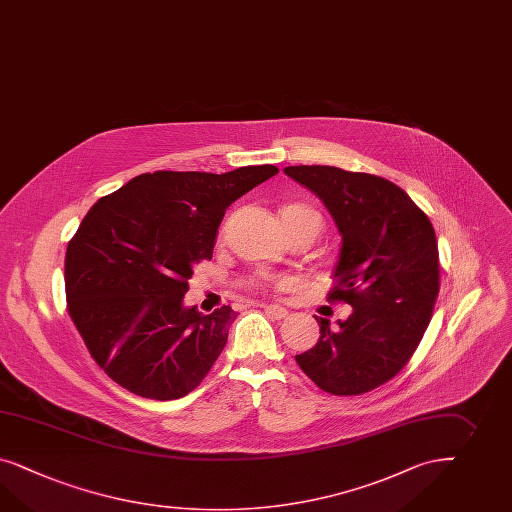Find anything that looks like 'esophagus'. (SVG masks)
Returning <instances> with one entry per match:
<instances>
[{
  "label": "esophagus",
  "mask_w": 512,
  "mask_h": 512,
  "mask_svg": "<svg viewBox=\"0 0 512 512\" xmlns=\"http://www.w3.org/2000/svg\"><path fill=\"white\" fill-rule=\"evenodd\" d=\"M264 313L268 317L276 318V320H281V318L289 315V311L285 307H281V305H264Z\"/></svg>",
  "instance_id": "obj_1"
}]
</instances>
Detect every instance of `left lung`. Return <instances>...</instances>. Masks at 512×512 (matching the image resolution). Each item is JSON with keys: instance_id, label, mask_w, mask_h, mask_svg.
Returning a JSON list of instances; mask_svg holds the SVG:
<instances>
[{"instance_id": "obj_1", "label": "left lung", "mask_w": 512, "mask_h": 512, "mask_svg": "<svg viewBox=\"0 0 512 512\" xmlns=\"http://www.w3.org/2000/svg\"><path fill=\"white\" fill-rule=\"evenodd\" d=\"M317 195L341 235L328 300L352 305L346 320L320 318L317 345L296 361L320 389L361 395L408 363L440 291L438 242L427 214L397 184L332 166H289Z\"/></svg>"}]
</instances>
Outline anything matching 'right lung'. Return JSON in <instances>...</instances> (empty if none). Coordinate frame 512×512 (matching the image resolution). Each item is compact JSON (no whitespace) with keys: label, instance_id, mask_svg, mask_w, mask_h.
Here are the masks:
<instances>
[{"label":"right lung","instance_id":"add662e5","mask_svg":"<svg viewBox=\"0 0 512 512\" xmlns=\"http://www.w3.org/2000/svg\"><path fill=\"white\" fill-rule=\"evenodd\" d=\"M277 171L143 173L87 212L67 248L65 289L72 322L113 382L154 401L201 384L236 311L186 307L188 279L212 259L225 210Z\"/></svg>","mask_w":512,"mask_h":512}]
</instances>
